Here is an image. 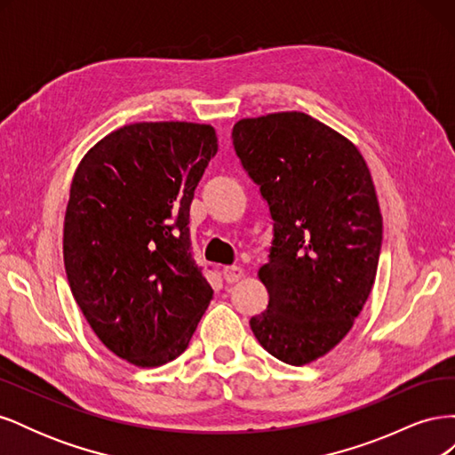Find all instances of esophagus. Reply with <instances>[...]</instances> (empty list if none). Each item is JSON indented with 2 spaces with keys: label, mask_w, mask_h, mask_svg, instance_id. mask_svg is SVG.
I'll return each mask as SVG.
<instances>
[{
  "label": "esophagus",
  "mask_w": 455,
  "mask_h": 455,
  "mask_svg": "<svg viewBox=\"0 0 455 455\" xmlns=\"http://www.w3.org/2000/svg\"><path fill=\"white\" fill-rule=\"evenodd\" d=\"M222 273L228 283H237L243 277V269L239 266H226Z\"/></svg>",
  "instance_id": "esophagus-1"
}]
</instances>
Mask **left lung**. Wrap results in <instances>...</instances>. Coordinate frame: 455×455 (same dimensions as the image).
<instances>
[{
    "label": "left lung",
    "mask_w": 455,
    "mask_h": 455,
    "mask_svg": "<svg viewBox=\"0 0 455 455\" xmlns=\"http://www.w3.org/2000/svg\"><path fill=\"white\" fill-rule=\"evenodd\" d=\"M233 146L269 204L275 239L251 319L279 361L304 366L347 336L374 286L383 220L368 164L349 139L304 112L246 117Z\"/></svg>",
    "instance_id": "8db88e82"
}]
</instances>
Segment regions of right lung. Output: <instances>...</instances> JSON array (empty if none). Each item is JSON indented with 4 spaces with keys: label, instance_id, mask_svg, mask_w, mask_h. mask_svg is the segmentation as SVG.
<instances>
[{
    "label": "right lung",
    "instance_id": "1",
    "mask_svg": "<svg viewBox=\"0 0 455 455\" xmlns=\"http://www.w3.org/2000/svg\"><path fill=\"white\" fill-rule=\"evenodd\" d=\"M218 151L212 125L132 123L79 161L64 214L72 294L104 346L139 368L188 347L212 299L189 252V204Z\"/></svg>",
    "mask_w": 455,
    "mask_h": 455
}]
</instances>
